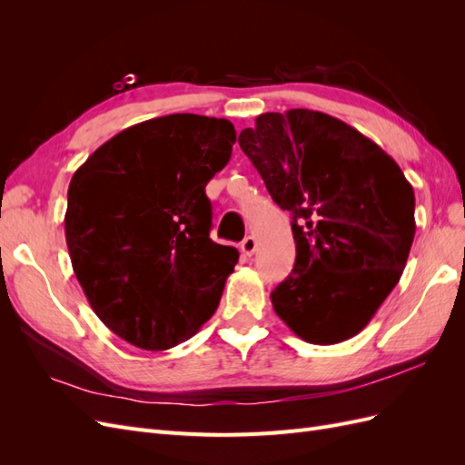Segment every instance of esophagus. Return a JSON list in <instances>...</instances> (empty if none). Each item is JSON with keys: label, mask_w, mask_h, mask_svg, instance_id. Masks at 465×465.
Wrapping results in <instances>:
<instances>
[{"label": "esophagus", "mask_w": 465, "mask_h": 465, "mask_svg": "<svg viewBox=\"0 0 465 465\" xmlns=\"http://www.w3.org/2000/svg\"><path fill=\"white\" fill-rule=\"evenodd\" d=\"M241 252H242V256H252L256 252V238L254 236H246L244 241L241 242Z\"/></svg>", "instance_id": "34e87169"}]
</instances>
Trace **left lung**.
Returning a JSON list of instances; mask_svg holds the SVG:
<instances>
[{
	"label": "left lung",
	"instance_id": "1",
	"mask_svg": "<svg viewBox=\"0 0 465 465\" xmlns=\"http://www.w3.org/2000/svg\"><path fill=\"white\" fill-rule=\"evenodd\" d=\"M238 143L292 215L297 260L272 292L275 314L314 345L357 335L413 244L415 193L401 168L349 124L306 108L260 114Z\"/></svg>",
	"mask_w": 465,
	"mask_h": 465
}]
</instances>
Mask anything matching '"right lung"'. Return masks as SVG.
Returning <instances> with one entry per match:
<instances>
[{
  "label": "right lung",
  "instance_id": "obj_1",
  "mask_svg": "<svg viewBox=\"0 0 465 465\" xmlns=\"http://www.w3.org/2000/svg\"><path fill=\"white\" fill-rule=\"evenodd\" d=\"M234 142L224 118H153L108 139L69 182L64 223L75 277L124 341L171 349L217 311L238 250L209 238L205 186Z\"/></svg>",
  "mask_w": 465,
  "mask_h": 465
}]
</instances>
